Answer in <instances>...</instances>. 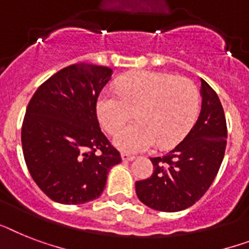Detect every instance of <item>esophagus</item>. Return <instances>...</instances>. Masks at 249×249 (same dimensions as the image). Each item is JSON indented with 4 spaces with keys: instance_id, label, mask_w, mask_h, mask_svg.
Instances as JSON below:
<instances>
[{
    "instance_id": "obj_1",
    "label": "esophagus",
    "mask_w": 249,
    "mask_h": 249,
    "mask_svg": "<svg viewBox=\"0 0 249 249\" xmlns=\"http://www.w3.org/2000/svg\"><path fill=\"white\" fill-rule=\"evenodd\" d=\"M121 159H123V161H133L135 156L134 155H129V153H121Z\"/></svg>"
}]
</instances>
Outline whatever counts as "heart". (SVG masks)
<instances>
[{
    "label": "heart",
    "mask_w": 249,
    "mask_h": 249,
    "mask_svg": "<svg viewBox=\"0 0 249 249\" xmlns=\"http://www.w3.org/2000/svg\"><path fill=\"white\" fill-rule=\"evenodd\" d=\"M199 89L193 80L165 72H129L116 83V90H104L97 98L101 125L114 135L133 116L137 121L116 135L115 143L126 152L145 151L157 143L170 147L185 137L199 111Z\"/></svg>",
    "instance_id": "b5f03b06"
}]
</instances>
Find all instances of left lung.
<instances>
[{"instance_id":"8db88e82","label":"left lung","mask_w":249,"mask_h":249,"mask_svg":"<svg viewBox=\"0 0 249 249\" xmlns=\"http://www.w3.org/2000/svg\"><path fill=\"white\" fill-rule=\"evenodd\" d=\"M202 108L196 124L170 152L151 157L153 173L135 183L139 201L151 209L177 212L209 191L224 160L226 119L219 96L201 79Z\"/></svg>"}]
</instances>
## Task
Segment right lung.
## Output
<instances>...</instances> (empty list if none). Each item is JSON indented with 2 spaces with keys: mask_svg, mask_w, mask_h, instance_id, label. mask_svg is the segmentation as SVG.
<instances>
[{
  "mask_svg": "<svg viewBox=\"0 0 249 249\" xmlns=\"http://www.w3.org/2000/svg\"><path fill=\"white\" fill-rule=\"evenodd\" d=\"M112 70L80 62L57 71L30 98L21 126L24 160L52 201L80 205L100 197L120 152L101 131L96 104Z\"/></svg>",
  "mask_w": 249,
  "mask_h": 249,
  "instance_id": "1",
  "label": "right lung"
}]
</instances>
